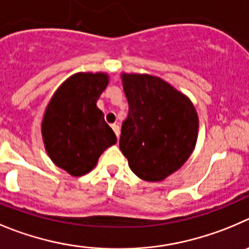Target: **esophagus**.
<instances>
[{
    "label": "esophagus",
    "instance_id": "esophagus-1",
    "mask_svg": "<svg viewBox=\"0 0 249 249\" xmlns=\"http://www.w3.org/2000/svg\"><path fill=\"white\" fill-rule=\"evenodd\" d=\"M111 127H113V130H114V133H115V135H116V138L119 139V135H120V126L118 124H113L111 125Z\"/></svg>",
    "mask_w": 249,
    "mask_h": 249
}]
</instances>
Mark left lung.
I'll return each instance as SVG.
<instances>
[{
	"label": "left lung",
	"instance_id": "left-lung-1",
	"mask_svg": "<svg viewBox=\"0 0 249 249\" xmlns=\"http://www.w3.org/2000/svg\"><path fill=\"white\" fill-rule=\"evenodd\" d=\"M129 104L119 146L131 171L145 181H162L194 151L198 116L187 97L149 74H123Z\"/></svg>",
	"mask_w": 249,
	"mask_h": 249
}]
</instances>
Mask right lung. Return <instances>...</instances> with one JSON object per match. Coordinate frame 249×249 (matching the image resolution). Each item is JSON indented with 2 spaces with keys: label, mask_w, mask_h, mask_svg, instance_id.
Returning a JSON list of instances; mask_svg holds the SVG:
<instances>
[{
  "label": "right lung",
  "mask_w": 249,
  "mask_h": 249,
  "mask_svg": "<svg viewBox=\"0 0 249 249\" xmlns=\"http://www.w3.org/2000/svg\"><path fill=\"white\" fill-rule=\"evenodd\" d=\"M109 79L104 73H77L58 88L42 122L49 158L73 176L88 174L116 136L97 100Z\"/></svg>",
  "instance_id": "right-lung-1"
}]
</instances>
